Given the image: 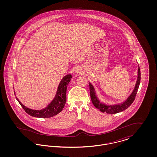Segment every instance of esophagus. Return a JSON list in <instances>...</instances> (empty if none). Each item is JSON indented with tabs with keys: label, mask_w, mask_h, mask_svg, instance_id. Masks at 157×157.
Returning <instances> with one entry per match:
<instances>
[{
	"label": "esophagus",
	"mask_w": 157,
	"mask_h": 157,
	"mask_svg": "<svg viewBox=\"0 0 157 157\" xmlns=\"http://www.w3.org/2000/svg\"><path fill=\"white\" fill-rule=\"evenodd\" d=\"M78 71H77V73H78ZM78 73H79V72H78Z\"/></svg>",
	"instance_id": "obj_1"
}]
</instances>
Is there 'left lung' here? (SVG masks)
Returning <instances> with one entry per match:
<instances>
[{"label": "left lung", "mask_w": 157, "mask_h": 157, "mask_svg": "<svg viewBox=\"0 0 157 157\" xmlns=\"http://www.w3.org/2000/svg\"><path fill=\"white\" fill-rule=\"evenodd\" d=\"M141 81V72H140V68L138 67V78L137 81L136 82L135 88L131 95L128 98L127 100L122 102L121 104L113 105H107L102 104L100 102L99 100L98 99L96 94L95 92V89L92 85L90 83V98L92 104L95 106V108H98L101 112H105L107 113H117L119 112H122L125 109L132 104L135 100V98L136 97L137 91L138 90Z\"/></svg>", "instance_id": "1"}]
</instances>
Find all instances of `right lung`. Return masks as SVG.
<instances>
[{
  "label": "right lung",
  "mask_w": 157,
  "mask_h": 157,
  "mask_svg": "<svg viewBox=\"0 0 157 157\" xmlns=\"http://www.w3.org/2000/svg\"><path fill=\"white\" fill-rule=\"evenodd\" d=\"M71 78L72 75L69 74L65 76L62 79L59 84L55 97L54 98L52 101L43 109L33 110L24 106L17 98L16 99L22 106L25 111L30 115V116L41 118L52 117L61 112L65 106L67 101V86L68 83L71 81Z\"/></svg>",
  "instance_id": "right-lung-1"
}]
</instances>
